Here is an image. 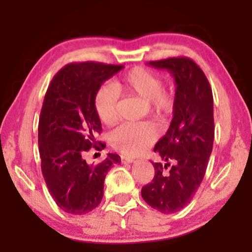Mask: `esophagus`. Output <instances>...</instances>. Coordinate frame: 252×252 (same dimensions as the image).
<instances>
[{
  "mask_svg": "<svg viewBox=\"0 0 252 252\" xmlns=\"http://www.w3.org/2000/svg\"><path fill=\"white\" fill-rule=\"evenodd\" d=\"M121 162L122 163H132V162H134V159H131V158H127V157H122L121 158Z\"/></svg>",
  "mask_w": 252,
  "mask_h": 252,
  "instance_id": "1",
  "label": "esophagus"
}]
</instances>
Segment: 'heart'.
<instances>
[{"label":"heart","instance_id":"1","mask_svg":"<svg viewBox=\"0 0 252 252\" xmlns=\"http://www.w3.org/2000/svg\"><path fill=\"white\" fill-rule=\"evenodd\" d=\"M118 90L134 94L148 102L153 117L165 120L173 113L176 97L172 90L163 89L160 75L144 67L136 66L117 81ZM119 95L116 89L104 85L96 92L94 108L102 123L113 126L118 120ZM158 138V131L151 123H126L119 126L110 136L111 146L126 156H136L151 146Z\"/></svg>","mask_w":252,"mask_h":252}]
</instances>
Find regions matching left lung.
I'll list each match as a JSON object with an SVG mask.
<instances>
[{"mask_svg": "<svg viewBox=\"0 0 252 252\" xmlns=\"http://www.w3.org/2000/svg\"><path fill=\"white\" fill-rule=\"evenodd\" d=\"M147 64L167 70L176 84L172 121L155 147L161 161L152 162L155 177L141 190L149 206L169 215L190 203L206 173L215 139L213 96L207 76L191 59Z\"/></svg>", "mask_w": 252, "mask_h": 252, "instance_id": "1", "label": "left lung"}]
</instances>
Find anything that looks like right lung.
<instances>
[{"label": "right lung", "instance_id": "add662e5", "mask_svg": "<svg viewBox=\"0 0 252 252\" xmlns=\"http://www.w3.org/2000/svg\"><path fill=\"white\" fill-rule=\"evenodd\" d=\"M123 65L96 62L71 63L62 67L45 93L39 120L41 169L50 194L63 211L84 215L99 206L104 179L121 158L108 153L97 164H88L85 152L105 144L96 141L102 130L94 108L101 85Z\"/></svg>", "mask_w": 252, "mask_h": 252}]
</instances>
